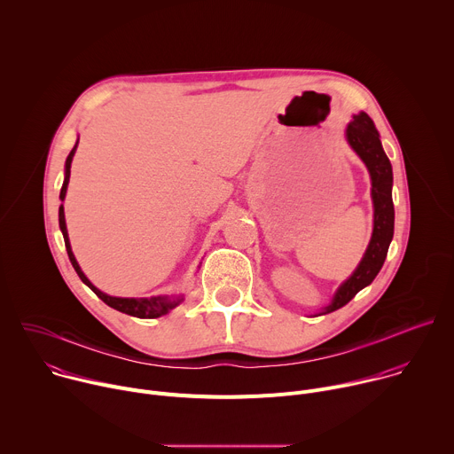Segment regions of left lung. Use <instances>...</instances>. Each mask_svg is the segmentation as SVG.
Segmentation results:
<instances>
[{"label":"left lung","instance_id":"8db88e82","mask_svg":"<svg viewBox=\"0 0 454 454\" xmlns=\"http://www.w3.org/2000/svg\"><path fill=\"white\" fill-rule=\"evenodd\" d=\"M347 140L359 158L368 167L372 177V200H373V233L368 249L354 275L338 289L327 312L338 310L347 305L363 287L370 286L380 271L387 247L394 239L395 210L392 200V163L382 151L379 133L366 113H359L347 127Z\"/></svg>","mask_w":454,"mask_h":454}]
</instances>
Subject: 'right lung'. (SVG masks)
I'll use <instances>...</instances> for the list:
<instances>
[{
	"mask_svg": "<svg viewBox=\"0 0 454 454\" xmlns=\"http://www.w3.org/2000/svg\"><path fill=\"white\" fill-rule=\"evenodd\" d=\"M79 144V142H77ZM77 144L75 147L72 149V153L68 154L67 158V172H64V183H62V188H60V201H64V196H67V188H68V181H70V168H72V160H74V154L77 151ZM59 226H60V231H62V237H64V244H67V251H68V256H70V262L74 266V270L77 271L79 278L104 301L107 303L109 307L120 310V312H125L129 316H137V317H158V316H163L167 314L170 309H174L181 298H176V300H168V298H114V296H109L102 291H98L88 278L86 275L82 273V270L79 268L75 256H74V251H72V246H70V239H68V230H67V221H64V208L62 205L59 207Z\"/></svg>",
	"mask_w": 454,
	"mask_h": 454,
	"instance_id": "add662e5",
	"label": "right lung"
}]
</instances>
